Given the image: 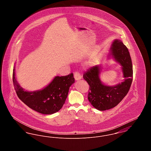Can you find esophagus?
Masks as SVG:
<instances>
[{
	"label": "esophagus",
	"mask_w": 151,
	"mask_h": 151,
	"mask_svg": "<svg viewBox=\"0 0 151 151\" xmlns=\"http://www.w3.org/2000/svg\"><path fill=\"white\" fill-rule=\"evenodd\" d=\"M74 78L76 81H78L81 79V75L78 72H75L74 73Z\"/></svg>",
	"instance_id": "34e87169"
}]
</instances>
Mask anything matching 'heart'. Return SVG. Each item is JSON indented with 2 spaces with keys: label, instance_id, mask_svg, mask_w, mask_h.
I'll use <instances>...</instances> for the list:
<instances>
[{
  "label": "heart",
  "instance_id": "b5f03b06",
  "mask_svg": "<svg viewBox=\"0 0 151 151\" xmlns=\"http://www.w3.org/2000/svg\"><path fill=\"white\" fill-rule=\"evenodd\" d=\"M93 65V60H89L88 62H87L86 63V65L88 67H90V66H92Z\"/></svg>",
  "mask_w": 151,
  "mask_h": 151
}]
</instances>
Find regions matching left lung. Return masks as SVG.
I'll use <instances>...</instances> for the list:
<instances>
[{
    "label": "left lung",
    "mask_w": 151,
    "mask_h": 151,
    "mask_svg": "<svg viewBox=\"0 0 151 151\" xmlns=\"http://www.w3.org/2000/svg\"><path fill=\"white\" fill-rule=\"evenodd\" d=\"M108 58L112 57L121 65L123 79L114 86H109L101 79L102 67L97 65L85 72L83 78L89 85L88 99L96 109L104 111L116 106L126 96L132 81V65L129 51L119 39L111 45Z\"/></svg>",
    "instance_id": "1"
}]
</instances>
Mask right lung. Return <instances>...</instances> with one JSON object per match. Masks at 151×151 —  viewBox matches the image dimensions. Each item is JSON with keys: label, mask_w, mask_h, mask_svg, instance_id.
I'll return each instance as SVG.
<instances>
[{"label": "right lung", "mask_w": 151, "mask_h": 151, "mask_svg": "<svg viewBox=\"0 0 151 151\" xmlns=\"http://www.w3.org/2000/svg\"><path fill=\"white\" fill-rule=\"evenodd\" d=\"M16 64V63H15ZM14 64L13 83L17 96L28 107L43 114H52L58 111L67 97L70 87L75 83L73 73L65 76H55L42 89L29 91L22 88L16 80Z\"/></svg>", "instance_id": "add662e5"}]
</instances>
